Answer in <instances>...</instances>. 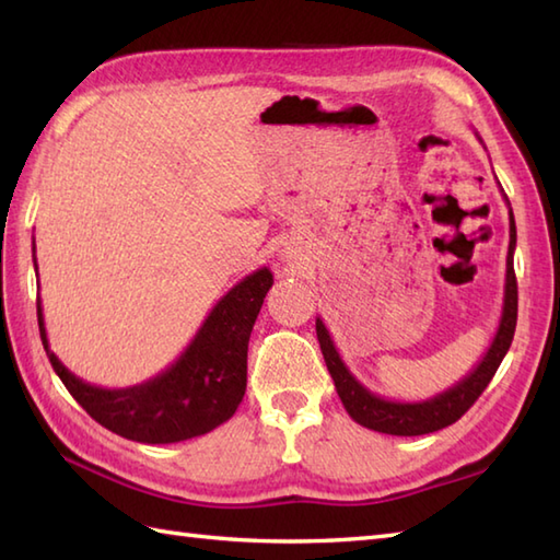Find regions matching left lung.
Masks as SVG:
<instances>
[{
  "label": "left lung",
  "mask_w": 560,
  "mask_h": 560,
  "mask_svg": "<svg viewBox=\"0 0 560 560\" xmlns=\"http://www.w3.org/2000/svg\"><path fill=\"white\" fill-rule=\"evenodd\" d=\"M505 205L510 213V245H508V259H505V291H503L501 319H498V329L489 343V349H486V353L481 355V361L474 365L471 371L459 380V383L447 387L445 392H440V395L421 399V401H397V399H385L375 395V392H371L363 383H359L355 375L347 368V363L341 361V355L335 347V341H331L329 329L325 327L323 319L319 317L315 319L317 341H319V349H323L327 371L331 380H335L337 395L343 404V409L349 411V416L355 423L387 435L435 433L440 428L452 425L457 419H462L471 404L479 399L481 392L489 387L498 365H501L510 343H513L515 325H517V281H515V267H513L517 231H515V217H513V209H510L508 197H505Z\"/></svg>",
  "instance_id": "obj_1"
}]
</instances>
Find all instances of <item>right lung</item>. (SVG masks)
<instances>
[{
    "instance_id": "add662e5",
    "label": "right lung",
    "mask_w": 560,
    "mask_h": 560,
    "mask_svg": "<svg viewBox=\"0 0 560 560\" xmlns=\"http://www.w3.org/2000/svg\"><path fill=\"white\" fill-rule=\"evenodd\" d=\"M33 267L38 269L35 241ZM271 283L273 277L267 267L247 273L211 307L195 339L165 371L132 387L91 385L71 373L50 351L38 299L40 339L55 373L91 419L137 443H180L225 423L243 401L249 331Z\"/></svg>"
}]
</instances>
